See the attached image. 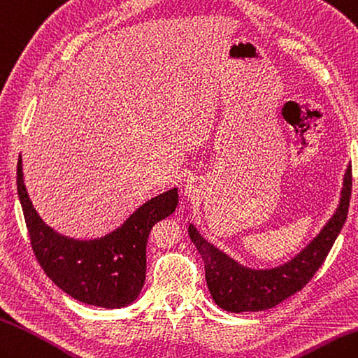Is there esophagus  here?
Listing matches in <instances>:
<instances>
[{
    "label": "esophagus",
    "instance_id": "1",
    "mask_svg": "<svg viewBox=\"0 0 358 358\" xmlns=\"http://www.w3.org/2000/svg\"><path fill=\"white\" fill-rule=\"evenodd\" d=\"M201 193V182L196 178H189L184 184V194L188 197H194Z\"/></svg>",
    "mask_w": 358,
    "mask_h": 358
}]
</instances>
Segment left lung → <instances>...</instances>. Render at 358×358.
Returning a JSON list of instances; mask_svg holds the SVG:
<instances>
[{
  "label": "left lung",
  "mask_w": 358,
  "mask_h": 358,
  "mask_svg": "<svg viewBox=\"0 0 358 358\" xmlns=\"http://www.w3.org/2000/svg\"><path fill=\"white\" fill-rule=\"evenodd\" d=\"M351 199V166L348 165L336 211L315 237L296 256L273 268H251L210 243L189 224V239L205 265V279L211 297L228 313H257L274 308L313 279L327 259L345 225Z\"/></svg>",
  "instance_id": "1"
}]
</instances>
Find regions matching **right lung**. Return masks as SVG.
<instances>
[{
    "label": "right lung",
    "instance_id": "add662e5",
    "mask_svg": "<svg viewBox=\"0 0 358 358\" xmlns=\"http://www.w3.org/2000/svg\"><path fill=\"white\" fill-rule=\"evenodd\" d=\"M17 185L31 248L57 287L85 305L107 309L125 308L138 299L145 282L148 233L156 222L176 210L178 187L139 205L110 233L73 239L47 225L38 214L24 184L21 155Z\"/></svg>",
    "mask_w": 358,
    "mask_h": 358
}]
</instances>
